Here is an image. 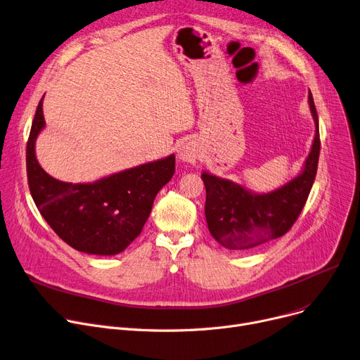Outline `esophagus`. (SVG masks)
<instances>
[{"label": "esophagus", "instance_id": "esophagus-1", "mask_svg": "<svg viewBox=\"0 0 360 360\" xmlns=\"http://www.w3.org/2000/svg\"><path fill=\"white\" fill-rule=\"evenodd\" d=\"M177 157L183 162H195L199 157V146L193 139H188L183 142L179 150H177Z\"/></svg>", "mask_w": 360, "mask_h": 360}]
</instances>
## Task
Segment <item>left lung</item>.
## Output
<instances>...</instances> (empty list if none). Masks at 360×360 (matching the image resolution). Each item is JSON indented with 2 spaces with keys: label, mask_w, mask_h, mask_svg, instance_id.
I'll return each mask as SVG.
<instances>
[{
  "label": "left lung",
  "mask_w": 360,
  "mask_h": 360,
  "mask_svg": "<svg viewBox=\"0 0 360 360\" xmlns=\"http://www.w3.org/2000/svg\"><path fill=\"white\" fill-rule=\"evenodd\" d=\"M309 110L315 123L311 151L301 173L267 193L252 192L245 186L202 172L206 187L205 217L209 232L229 250H248L285 236L298 219L315 180L320 158L319 116L312 94Z\"/></svg>",
  "instance_id": "8db88e82"
}]
</instances>
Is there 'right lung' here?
<instances>
[{"instance_id":"right-lung-1","label":"right lung","mask_w":360,"mask_h":360,"mask_svg":"<svg viewBox=\"0 0 360 360\" xmlns=\"http://www.w3.org/2000/svg\"><path fill=\"white\" fill-rule=\"evenodd\" d=\"M45 97V96H44ZM44 97L39 101L26 150L32 198L58 237L94 256H115L142 231L160 190L174 174V154L93 183L53 179L36 158V139L45 129Z\"/></svg>"}]
</instances>
